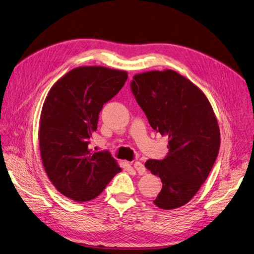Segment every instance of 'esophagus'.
<instances>
[{"instance_id": "34e87169", "label": "esophagus", "mask_w": 254, "mask_h": 254, "mask_svg": "<svg viewBox=\"0 0 254 254\" xmlns=\"http://www.w3.org/2000/svg\"><path fill=\"white\" fill-rule=\"evenodd\" d=\"M133 167H134V170H135L137 173H139L140 175H143V174H145V172H146L145 166L143 165V163L139 162V161H135V162H133Z\"/></svg>"}]
</instances>
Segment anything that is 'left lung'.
I'll return each instance as SVG.
<instances>
[{
    "label": "left lung",
    "mask_w": 254,
    "mask_h": 254,
    "mask_svg": "<svg viewBox=\"0 0 254 254\" xmlns=\"http://www.w3.org/2000/svg\"><path fill=\"white\" fill-rule=\"evenodd\" d=\"M130 88L151 128L168 136L166 157L145 163L163 184L153 203L177 209L196 195L218 156L216 117L203 92L175 71L134 75Z\"/></svg>",
    "instance_id": "8db88e82"
}]
</instances>
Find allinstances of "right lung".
I'll list each match as a JSON object with an SVG mask.
<instances>
[{
  "label": "right lung",
  "instance_id": "1",
  "mask_svg": "<svg viewBox=\"0 0 254 254\" xmlns=\"http://www.w3.org/2000/svg\"><path fill=\"white\" fill-rule=\"evenodd\" d=\"M125 71L79 66L66 73L45 98L39 126L41 159L51 182L72 200L96 198L122 170L108 151L89 149L103 106L127 80Z\"/></svg>",
  "mask_w": 254,
  "mask_h": 254
}]
</instances>
